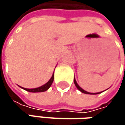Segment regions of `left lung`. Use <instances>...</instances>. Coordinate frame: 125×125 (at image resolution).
<instances>
[{"instance_id": "obj_1", "label": "left lung", "mask_w": 125, "mask_h": 125, "mask_svg": "<svg viewBox=\"0 0 125 125\" xmlns=\"http://www.w3.org/2000/svg\"><path fill=\"white\" fill-rule=\"evenodd\" d=\"M74 85H75V86L77 87V88L80 90V91H81L82 93H85V94H90V95H95V94H99V93H102V92H100V93H89V92H87V91H85V90H83L82 87H80L79 86V85L77 83V81H76V80H75V78H74Z\"/></svg>"}]
</instances>
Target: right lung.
Instances as JSON below:
<instances>
[{"label": "right lung", "mask_w": 125, "mask_h": 125, "mask_svg": "<svg viewBox=\"0 0 125 125\" xmlns=\"http://www.w3.org/2000/svg\"><path fill=\"white\" fill-rule=\"evenodd\" d=\"M53 80H54V72H53L52 77H51V79L48 80V82L46 83L45 85L40 86V87H36V88H32V89L24 88V87H21L22 89H24V90H27V91H28V92H31V93H40V92H45V91L48 90L50 88V87L51 86V85H52V83H53Z\"/></svg>", "instance_id": "obj_1"}]
</instances>
